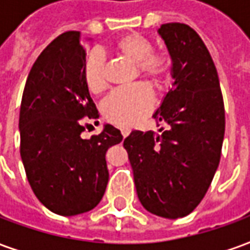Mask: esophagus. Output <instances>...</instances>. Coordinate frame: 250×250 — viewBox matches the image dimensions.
Returning <instances> with one entry per match:
<instances>
[{
    "label": "esophagus",
    "mask_w": 250,
    "mask_h": 250,
    "mask_svg": "<svg viewBox=\"0 0 250 250\" xmlns=\"http://www.w3.org/2000/svg\"><path fill=\"white\" fill-rule=\"evenodd\" d=\"M120 132H122V135L125 138V136L130 134V128H125V127H123V128H120Z\"/></svg>",
    "instance_id": "34e87169"
}]
</instances>
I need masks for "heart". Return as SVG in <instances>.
Listing matches in <instances>:
<instances>
[{
    "instance_id": "obj_1",
    "label": "heart",
    "mask_w": 250,
    "mask_h": 250,
    "mask_svg": "<svg viewBox=\"0 0 250 250\" xmlns=\"http://www.w3.org/2000/svg\"><path fill=\"white\" fill-rule=\"evenodd\" d=\"M115 52L135 64L142 76L161 82L167 73L166 60L161 56L152 55V45L146 37L139 33H128L115 41ZM104 59L100 52H92L84 64V82L87 88L93 93L104 89ZM154 96L151 91L142 84L132 87L116 89L104 100L103 115L105 119L116 125L130 127L138 125L151 111Z\"/></svg>"
}]
</instances>
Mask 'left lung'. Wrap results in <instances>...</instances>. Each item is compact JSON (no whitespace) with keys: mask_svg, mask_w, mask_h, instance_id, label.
<instances>
[{"mask_svg":"<svg viewBox=\"0 0 250 250\" xmlns=\"http://www.w3.org/2000/svg\"><path fill=\"white\" fill-rule=\"evenodd\" d=\"M158 33L171 59L174 83L152 118L167 130H134L123 142L138 198L163 218L190 214L214 177L225 134V108L213 59L188 25L163 24Z\"/></svg>","mask_w":250,"mask_h":250,"instance_id":"1","label":"left lung"}]
</instances>
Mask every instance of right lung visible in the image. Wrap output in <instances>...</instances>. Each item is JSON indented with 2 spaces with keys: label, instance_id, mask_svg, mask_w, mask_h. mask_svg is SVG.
<instances>
[{
  "label": "right lung",
  "instance_id": "1",
  "mask_svg": "<svg viewBox=\"0 0 250 250\" xmlns=\"http://www.w3.org/2000/svg\"><path fill=\"white\" fill-rule=\"evenodd\" d=\"M79 32L59 36L37 57L20 108L21 159L36 197L65 217L92 210L108 184L105 152L122 142L114 125L83 139V123L99 112L84 82Z\"/></svg>",
  "mask_w": 250,
  "mask_h": 250
}]
</instances>
